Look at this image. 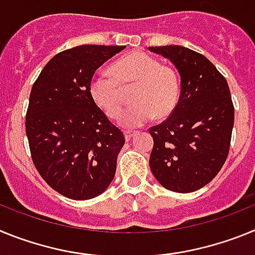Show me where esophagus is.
I'll return each instance as SVG.
<instances>
[{"label": "esophagus", "instance_id": "obj_1", "mask_svg": "<svg viewBox=\"0 0 255 255\" xmlns=\"http://www.w3.org/2000/svg\"><path fill=\"white\" fill-rule=\"evenodd\" d=\"M134 134H135V131H132V130H125V131H124V135H125L126 140H130Z\"/></svg>", "mask_w": 255, "mask_h": 255}]
</instances>
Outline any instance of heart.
Returning a JSON list of instances; mask_svg holds the SVG:
<instances>
[{
  "label": "heart",
  "mask_w": 255,
  "mask_h": 255,
  "mask_svg": "<svg viewBox=\"0 0 255 255\" xmlns=\"http://www.w3.org/2000/svg\"><path fill=\"white\" fill-rule=\"evenodd\" d=\"M111 74L101 73L92 78L89 93L92 100L107 115L115 119L123 103L124 90L132 92L131 106L119 115L123 128L141 126L153 117L164 119L176 108L180 96V83L171 67L144 52H132L112 65Z\"/></svg>",
  "instance_id": "b5f03b06"
}]
</instances>
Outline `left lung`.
<instances>
[{"label":"left lung","mask_w":255,"mask_h":255,"mask_svg":"<svg viewBox=\"0 0 255 255\" xmlns=\"http://www.w3.org/2000/svg\"><path fill=\"white\" fill-rule=\"evenodd\" d=\"M180 74L181 92L167 120L149 128V166L163 188L191 193L215 179L226 162L234 103L222 74L203 55L181 46L149 47Z\"/></svg>","instance_id":"left-lung-1"}]
</instances>
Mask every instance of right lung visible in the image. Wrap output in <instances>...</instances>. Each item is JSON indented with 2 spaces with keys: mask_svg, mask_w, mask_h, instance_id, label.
<instances>
[{
  "mask_svg": "<svg viewBox=\"0 0 255 255\" xmlns=\"http://www.w3.org/2000/svg\"><path fill=\"white\" fill-rule=\"evenodd\" d=\"M124 46H85L52 57L31 87L25 131L39 175L64 197L85 200L108 188L125 136L92 100L96 70Z\"/></svg>",
  "mask_w": 255,
  "mask_h": 255,
  "instance_id": "1",
  "label": "right lung"
}]
</instances>
